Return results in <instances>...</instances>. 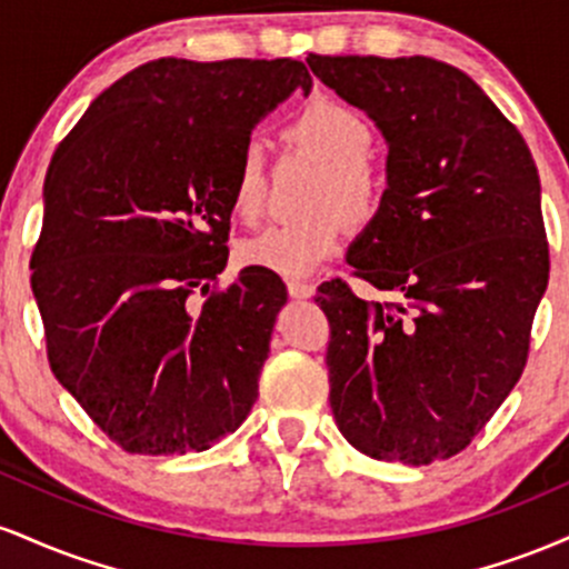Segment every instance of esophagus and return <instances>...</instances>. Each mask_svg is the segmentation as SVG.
Here are the masks:
<instances>
[{
  "label": "esophagus",
  "mask_w": 569,
  "mask_h": 569,
  "mask_svg": "<svg viewBox=\"0 0 569 569\" xmlns=\"http://www.w3.org/2000/svg\"><path fill=\"white\" fill-rule=\"evenodd\" d=\"M316 293V286L307 280H289V297L291 299H310Z\"/></svg>",
  "instance_id": "1"
}]
</instances>
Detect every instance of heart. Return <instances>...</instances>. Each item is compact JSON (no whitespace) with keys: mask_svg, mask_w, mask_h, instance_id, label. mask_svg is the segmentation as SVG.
I'll return each instance as SVG.
<instances>
[{"mask_svg":"<svg viewBox=\"0 0 569 569\" xmlns=\"http://www.w3.org/2000/svg\"><path fill=\"white\" fill-rule=\"evenodd\" d=\"M289 139L326 162L323 179L307 202L305 219L264 227L240 246L246 264L286 278L310 276L342 248L348 221L367 224L380 208L382 184L369 162L371 130L352 109L331 98H316L293 114ZM267 173L259 141H246L234 162L230 202L253 224L264 211Z\"/></svg>","mask_w":569,"mask_h":569,"instance_id":"b5f03b06","label":"heart"}]
</instances>
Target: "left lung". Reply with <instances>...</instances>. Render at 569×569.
Here are the masks:
<instances>
[{"instance_id":"8db88e82","label":"left lung","mask_w":569,"mask_h":569,"mask_svg":"<svg viewBox=\"0 0 569 569\" xmlns=\"http://www.w3.org/2000/svg\"><path fill=\"white\" fill-rule=\"evenodd\" d=\"M312 74L388 141V189L352 240V276L318 286L339 433L375 460L428 466L471 443L511 393L548 286L538 168L466 71L436 58L310 56Z\"/></svg>"}]
</instances>
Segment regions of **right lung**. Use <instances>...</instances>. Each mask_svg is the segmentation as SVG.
<instances>
[{
    "mask_svg": "<svg viewBox=\"0 0 569 569\" xmlns=\"http://www.w3.org/2000/svg\"><path fill=\"white\" fill-rule=\"evenodd\" d=\"M302 61L158 58L103 90L44 176L31 291L56 380L130 455L202 452L259 396L286 286L227 267L230 187Z\"/></svg>",
    "mask_w": 569,
    "mask_h": 569,
    "instance_id": "add662e5",
    "label": "right lung"
}]
</instances>
